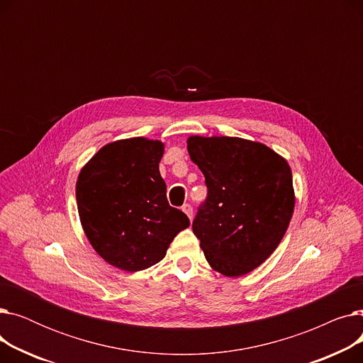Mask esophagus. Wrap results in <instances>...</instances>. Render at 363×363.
I'll return each instance as SVG.
<instances>
[{"label": "esophagus", "mask_w": 363, "mask_h": 363, "mask_svg": "<svg viewBox=\"0 0 363 363\" xmlns=\"http://www.w3.org/2000/svg\"><path fill=\"white\" fill-rule=\"evenodd\" d=\"M182 212L189 218V219H193V207H191V204H184L182 206Z\"/></svg>", "instance_id": "obj_1"}]
</instances>
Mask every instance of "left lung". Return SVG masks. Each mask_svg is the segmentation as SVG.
Returning a JSON list of instances; mask_svg holds the SVG:
<instances>
[{"label":"left lung","mask_w":363,"mask_h":363,"mask_svg":"<svg viewBox=\"0 0 363 363\" xmlns=\"http://www.w3.org/2000/svg\"><path fill=\"white\" fill-rule=\"evenodd\" d=\"M186 148L206 178L207 199L193 222L206 260L225 277L252 272L290 225L296 196L289 162L237 137L193 135Z\"/></svg>","instance_id":"1"}]
</instances>
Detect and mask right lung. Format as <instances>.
I'll list each match as a JSON object with an SVG mask.
<instances>
[{
    "label": "right lung",
    "instance_id": "1",
    "mask_svg": "<svg viewBox=\"0 0 363 363\" xmlns=\"http://www.w3.org/2000/svg\"><path fill=\"white\" fill-rule=\"evenodd\" d=\"M164 144L144 137L101 147L81 169L76 203L84 233L107 263L137 272L160 262L189 219L169 206L159 163Z\"/></svg>",
    "mask_w": 363,
    "mask_h": 363
}]
</instances>
